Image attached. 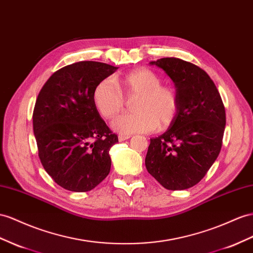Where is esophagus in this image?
Listing matches in <instances>:
<instances>
[{"mask_svg": "<svg viewBox=\"0 0 253 253\" xmlns=\"http://www.w3.org/2000/svg\"><path fill=\"white\" fill-rule=\"evenodd\" d=\"M130 138V135H126V134H120L119 135V141L120 142H122V141H125V140H127V139H129Z\"/></svg>", "mask_w": 253, "mask_h": 253, "instance_id": "obj_1", "label": "esophagus"}]
</instances>
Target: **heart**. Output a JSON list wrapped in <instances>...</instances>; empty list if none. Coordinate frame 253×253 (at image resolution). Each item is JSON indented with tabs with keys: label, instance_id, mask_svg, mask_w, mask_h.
<instances>
[{
	"label": "heart",
	"instance_id": "heart-1",
	"mask_svg": "<svg viewBox=\"0 0 253 253\" xmlns=\"http://www.w3.org/2000/svg\"><path fill=\"white\" fill-rule=\"evenodd\" d=\"M163 79L155 71L139 68L123 76L120 89L110 79L100 81L94 88L93 101L102 118L112 120L125 108L126 99L134 100L132 113L119 116L112 123L122 134L146 133L169 128L175 122L180 107L176 88L161 84Z\"/></svg>",
	"mask_w": 253,
	"mask_h": 253
}]
</instances>
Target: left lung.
<instances>
[{"label":"left lung","mask_w":253,"mask_h":253,"mask_svg":"<svg viewBox=\"0 0 253 253\" xmlns=\"http://www.w3.org/2000/svg\"><path fill=\"white\" fill-rule=\"evenodd\" d=\"M157 65L175 83L180 107L169 129L151 139L145 157L147 172L169 190L197 185L221 150L225 110L215 83L197 65L164 57Z\"/></svg>","instance_id":"left-lung-1"}]
</instances>
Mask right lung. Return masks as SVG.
<instances>
[{"mask_svg": "<svg viewBox=\"0 0 253 253\" xmlns=\"http://www.w3.org/2000/svg\"><path fill=\"white\" fill-rule=\"evenodd\" d=\"M118 67L82 61L51 76L37 96L33 130L43 169L64 189H94L111 169L109 151L116 142L93 101L95 86Z\"/></svg>", "mask_w": 253, "mask_h": 253, "instance_id": "add662e5", "label": "right lung"}]
</instances>
